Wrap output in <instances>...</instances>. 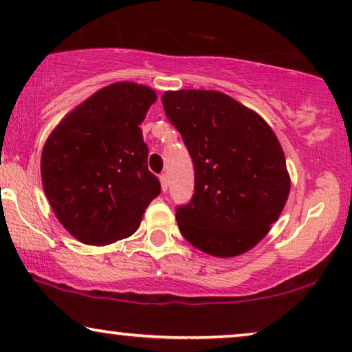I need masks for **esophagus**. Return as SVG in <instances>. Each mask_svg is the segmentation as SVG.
Wrapping results in <instances>:
<instances>
[{
    "instance_id": "esophagus-1",
    "label": "esophagus",
    "mask_w": 352,
    "mask_h": 352,
    "mask_svg": "<svg viewBox=\"0 0 352 352\" xmlns=\"http://www.w3.org/2000/svg\"><path fill=\"white\" fill-rule=\"evenodd\" d=\"M160 184H162V190L165 192L168 189V176L166 175H160Z\"/></svg>"
}]
</instances>
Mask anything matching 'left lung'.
<instances>
[{"label": "left lung", "instance_id": "left-lung-1", "mask_svg": "<svg viewBox=\"0 0 352 352\" xmlns=\"http://www.w3.org/2000/svg\"><path fill=\"white\" fill-rule=\"evenodd\" d=\"M162 102L194 163L195 194L176 206L181 234L213 256L248 252L276 223L290 192L276 134L219 91H166Z\"/></svg>", "mask_w": 352, "mask_h": 352}]
</instances>
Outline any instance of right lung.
Here are the masks:
<instances>
[{"mask_svg":"<svg viewBox=\"0 0 352 352\" xmlns=\"http://www.w3.org/2000/svg\"><path fill=\"white\" fill-rule=\"evenodd\" d=\"M155 99V91L142 85L105 86L47 138L43 187L57 219L80 242L107 245L129 237L160 194L139 128Z\"/></svg>","mask_w":352,"mask_h":352,"instance_id":"add662e5","label":"right lung"}]
</instances>
